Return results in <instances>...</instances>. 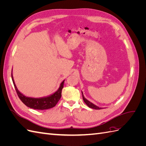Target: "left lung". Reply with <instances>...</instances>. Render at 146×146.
I'll return each mask as SVG.
<instances>
[{"instance_id": "8db88e82", "label": "left lung", "mask_w": 146, "mask_h": 146, "mask_svg": "<svg viewBox=\"0 0 146 146\" xmlns=\"http://www.w3.org/2000/svg\"><path fill=\"white\" fill-rule=\"evenodd\" d=\"M82 97H83V101L85 102V103L90 108H92V109H95V110H100V109H102V108H103L99 107L98 106H97V105H94V104H92V102H91L90 101L87 100V99L85 98V97H84L82 91Z\"/></svg>"}]
</instances>
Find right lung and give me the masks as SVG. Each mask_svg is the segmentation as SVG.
Masks as SVG:
<instances>
[{"instance_id":"add662e5","label":"right lung","mask_w":146,"mask_h":146,"mask_svg":"<svg viewBox=\"0 0 146 146\" xmlns=\"http://www.w3.org/2000/svg\"><path fill=\"white\" fill-rule=\"evenodd\" d=\"M13 70V69H12ZM11 78L13 80V85L15 86V90L16 91L17 94L18 96L21 100L27 106V107L33 108L35 110H47L51 108H53L56 105L57 102L59 101L61 97V91L63 88V85L64 80L60 83V87L57 91H56L54 93L45 97H42V98H31V97H28L24 95L23 93L18 90L16 85L15 84L14 78H13V74L11 71Z\"/></svg>"}]
</instances>
